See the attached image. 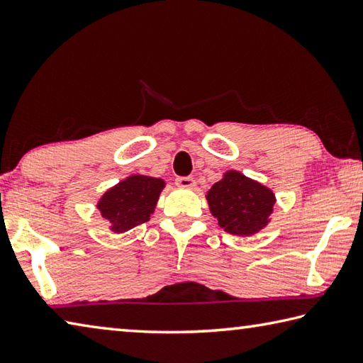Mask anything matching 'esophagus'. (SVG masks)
Here are the masks:
<instances>
[{
    "mask_svg": "<svg viewBox=\"0 0 363 363\" xmlns=\"http://www.w3.org/2000/svg\"><path fill=\"white\" fill-rule=\"evenodd\" d=\"M175 185L178 188H186V189H191L194 188V178L193 177H178L175 180Z\"/></svg>",
    "mask_w": 363,
    "mask_h": 363,
    "instance_id": "obj_1",
    "label": "esophagus"
}]
</instances>
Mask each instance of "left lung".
Instances as JSON below:
<instances>
[{"label":"left lung","instance_id":"8db88e82","mask_svg":"<svg viewBox=\"0 0 363 363\" xmlns=\"http://www.w3.org/2000/svg\"><path fill=\"white\" fill-rule=\"evenodd\" d=\"M206 198L218 225L234 236H252L262 231L269 223L276 204L269 188L238 170H228Z\"/></svg>","mask_w":363,"mask_h":363}]
</instances>
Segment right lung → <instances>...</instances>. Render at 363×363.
I'll use <instances>...</instances> for the list:
<instances>
[{
	"label": "right lung",
	"mask_w": 363,
	"mask_h": 363,
	"mask_svg": "<svg viewBox=\"0 0 363 363\" xmlns=\"http://www.w3.org/2000/svg\"><path fill=\"white\" fill-rule=\"evenodd\" d=\"M164 186L162 178L130 175L105 191L97 208L113 233H125L150 220Z\"/></svg>",
	"instance_id": "add662e5"
}]
</instances>
